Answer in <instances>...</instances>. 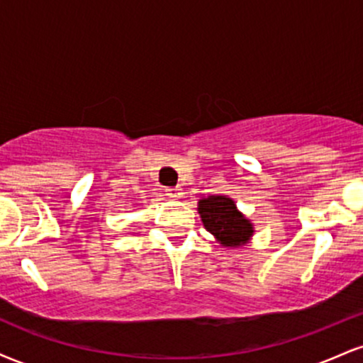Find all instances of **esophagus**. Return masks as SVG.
Wrapping results in <instances>:
<instances>
[{"mask_svg": "<svg viewBox=\"0 0 363 363\" xmlns=\"http://www.w3.org/2000/svg\"><path fill=\"white\" fill-rule=\"evenodd\" d=\"M165 193H167V196H170V198H181L182 194V187L181 186H176V187H167L165 189Z\"/></svg>", "mask_w": 363, "mask_h": 363, "instance_id": "esophagus-1", "label": "esophagus"}]
</instances>
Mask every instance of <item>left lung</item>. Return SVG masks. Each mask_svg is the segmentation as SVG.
I'll return each instance as SVG.
<instances>
[{
    "instance_id": "1",
    "label": "left lung",
    "mask_w": 363,
    "mask_h": 363,
    "mask_svg": "<svg viewBox=\"0 0 363 363\" xmlns=\"http://www.w3.org/2000/svg\"><path fill=\"white\" fill-rule=\"evenodd\" d=\"M198 213L203 225L225 247H240L254 234L252 223L237 210L235 201L227 196H208L199 199Z\"/></svg>"
}]
</instances>
